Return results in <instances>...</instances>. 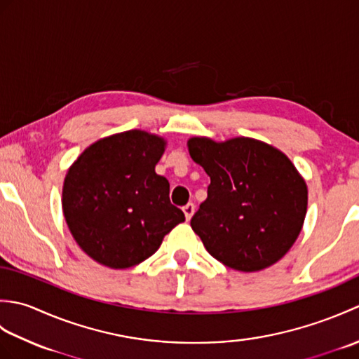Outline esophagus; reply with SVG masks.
I'll list each match as a JSON object with an SVG mask.
<instances>
[{
	"mask_svg": "<svg viewBox=\"0 0 359 359\" xmlns=\"http://www.w3.org/2000/svg\"><path fill=\"white\" fill-rule=\"evenodd\" d=\"M194 210H196V207H194V203H187L185 207H184V212H185V217H187V220H189L193 217V215H194Z\"/></svg>",
	"mask_w": 359,
	"mask_h": 359,
	"instance_id": "esophagus-1",
	"label": "esophagus"
}]
</instances>
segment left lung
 I'll return each mask as SVG.
<instances>
[{
	"mask_svg": "<svg viewBox=\"0 0 359 359\" xmlns=\"http://www.w3.org/2000/svg\"><path fill=\"white\" fill-rule=\"evenodd\" d=\"M189 156L210 175L208 197L191 228L208 253L239 271L276 264L302 230L307 185L290 158L261 140H188Z\"/></svg>",
	"mask_w": 359,
	"mask_h": 359,
	"instance_id": "8db88e82",
	"label": "left lung"
}]
</instances>
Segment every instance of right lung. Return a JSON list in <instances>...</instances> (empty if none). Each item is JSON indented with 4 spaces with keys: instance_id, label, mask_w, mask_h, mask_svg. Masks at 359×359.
Masks as SVG:
<instances>
[{
    "instance_id": "add662e5",
    "label": "right lung",
    "mask_w": 359,
    "mask_h": 359,
    "mask_svg": "<svg viewBox=\"0 0 359 359\" xmlns=\"http://www.w3.org/2000/svg\"><path fill=\"white\" fill-rule=\"evenodd\" d=\"M166 142L133 129L98 140L66 174L63 215L75 242L95 262L129 269L158 250L185 220L170 201V184L156 174Z\"/></svg>"
}]
</instances>
